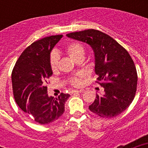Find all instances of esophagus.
<instances>
[{"mask_svg":"<svg viewBox=\"0 0 148 148\" xmlns=\"http://www.w3.org/2000/svg\"><path fill=\"white\" fill-rule=\"evenodd\" d=\"M84 90H73L72 91V94H77V93H81V92H83Z\"/></svg>","mask_w":148,"mask_h":148,"instance_id":"1","label":"esophagus"}]
</instances>
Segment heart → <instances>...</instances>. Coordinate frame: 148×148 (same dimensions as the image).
Masks as SVG:
<instances>
[{"label":"heart","mask_w":148,"mask_h":148,"mask_svg":"<svg viewBox=\"0 0 148 148\" xmlns=\"http://www.w3.org/2000/svg\"><path fill=\"white\" fill-rule=\"evenodd\" d=\"M66 52L72 59L76 61L78 58L84 57L85 54V49L79 43H71L66 47ZM59 56L56 53H53L50 56V66L53 71H56L58 68ZM82 75H78L77 76L73 77L70 79V82L72 85L75 87H79L82 84Z\"/></svg>","instance_id":"b5f03b06"}]
</instances>
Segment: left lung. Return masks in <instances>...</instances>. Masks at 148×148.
<instances>
[{
	"label": "left lung",
	"instance_id": "obj_1",
	"mask_svg": "<svg viewBox=\"0 0 148 148\" xmlns=\"http://www.w3.org/2000/svg\"><path fill=\"white\" fill-rule=\"evenodd\" d=\"M68 38L89 44L95 56V73L104 92L96 94L89 106L91 112L103 118L119 116L135 97L137 72L127 51L107 34L96 29L71 32Z\"/></svg>",
	"mask_w": 148,
	"mask_h": 148
}]
</instances>
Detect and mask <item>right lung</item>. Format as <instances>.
I'll list each match as a JSON object with an SVG mask.
<instances>
[{"label": "right lung", "mask_w": 148, "mask_h": 148, "mask_svg": "<svg viewBox=\"0 0 148 148\" xmlns=\"http://www.w3.org/2000/svg\"><path fill=\"white\" fill-rule=\"evenodd\" d=\"M62 37V35H52L32 43L21 53L12 73L13 95L17 104L41 125L59 119L70 96L63 92L56 98L49 96L46 86L53 75L51 51Z\"/></svg>", "instance_id": "obj_1"}]
</instances>
